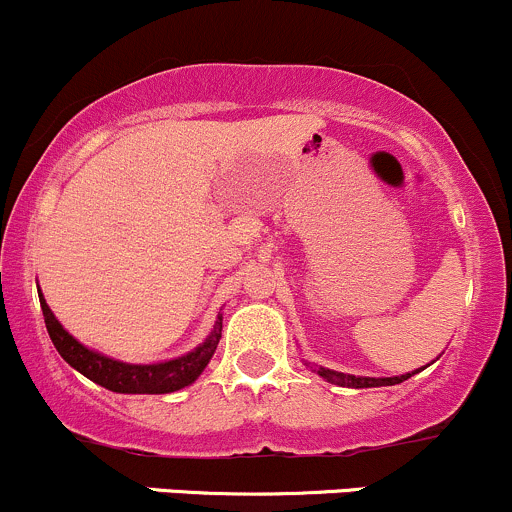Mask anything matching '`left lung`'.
<instances>
[{
	"label": "left lung",
	"mask_w": 512,
	"mask_h": 512,
	"mask_svg": "<svg viewBox=\"0 0 512 512\" xmlns=\"http://www.w3.org/2000/svg\"><path fill=\"white\" fill-rule=\"evenodd\" d=\"M312 371L317 373V376H322L324 381L334 383V386H344V388H378V386H395V383H403L408 381L410 376H415L417 371H422V368H417V371L412 373H403V376H393V378H371V376H351V373H339V371H332V368H324V366H317V364H307Z\"/></svg>",
	"instance_id": "left-lung-1"
}]
</instances>
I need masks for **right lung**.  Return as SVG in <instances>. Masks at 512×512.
<instances>
[{
    "instance_id": "obj_1",
    "label": "right lung",
    "mask_w": 512,
    "mask_h": 512,
    "mask_svg": "<svg viewBox=\"0 0 512 512\" xmlns=\"http://www.w3.org/2000/svg\"><path fill=\"white\" fill-rule=\"evenodd\" d=\"M38 298H41L46 329L48 334H51V342L58 349V354L63 356L75 371H80L82 376L95 381L97 386L112 390V393L153 395L173 393V390L190 386V383H195L197 376L205 371V366L210 364L214 349H217L219 344V337H222V317H217L210 337L197 346V349H192L190 354L178 356V359L173 361H161V364H124V361L109 359V356L97 354V351L80 344L73 334L65 332L63 324L56 320L51 307L43 300V295H38Z\"/></svg>"
}]
</instances>
